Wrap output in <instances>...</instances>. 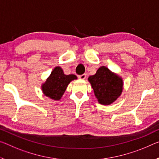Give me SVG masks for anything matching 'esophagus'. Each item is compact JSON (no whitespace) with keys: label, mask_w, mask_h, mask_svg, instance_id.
Instances as JSON below:
<instances>
[{"label":"esophagus","mask_w":159,"mask_h":159,"mask_svg":"<svg viewBox=\"0 0 159 159\" xmlns=\"http://www.w3.org/2000/svg\"><path fill=\"white\" fill-rule=\"evenodd\" d=\"M78 77H79V79H85V78H86V74H82V75H78Z\"/></svg>","instance_id":"esophagus-1"}]
</instances>
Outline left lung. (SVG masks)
Instances as JSON below:
<instances>
[{
    "mask_svg": "<svg viewBox=\"0 0 159 159\" xmlns=\"http://www.w3.org/2000/svg\"><path fill=\"white\" fill-rule=\"evenodd\" d=\"M89 80L100 104L110 105L117 100L122 91V80L105 66L98 69Z\"/></svg>",
    "mask_w": 159,
    "mask_h": 159,
    "instance_id": "left-lung-1",
    "label": "left lung"
}]
</instances>
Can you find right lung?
<instances>
[{"label":"right lung","instance_id":"1","mask_svg":"<svg viewBox=\"0 0 159 159\" xmlns=\"http://www.w3.org/2000/svg\"><path fill=\"white\" fill-rule=\"evenodd\" d=\"M76 79V75L74 74L65 75L61 68L56 67L42 85V91L46 96L51 99L59 100L69 83Z\"/></svg>","mask_w":159,"mask_h":159}]
</instances>
